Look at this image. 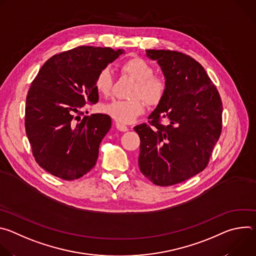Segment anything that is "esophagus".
Listing matches in <instances>:
<instances>
[{"mask_svg":"<svg viewBox=\"0 0 256 256\" xmlns=\"http://www.w3.org/2000/svg\"><path fill=\"white\" fill-rule=\"evenodd\" d=\"M116 128L120 132H128V128L126 126L120 124V122H116Z\"/></svg>","mask_w":256,"mask_h":256,"instance_id":"34e87169","label":"esophagus"}]
</instances>
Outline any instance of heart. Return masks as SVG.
<instances>
[{
    "label": "heart",
    "mask_w": 256,
    "mask_h": 256,
    "mask_svg": "<svg viewBox=\"0 0 256 256\" xmlns=\"http://www.w3.org/2000/svg\"><path fill=\"white\" fill-rule=\"evenodd\" d=\"M120 70L136 81L132 91V96L136 98L112 100L103 106V112L120 124H130L144 112V104L141 100L149 105L159 104L166 94L167 83L163 77L154 75V68L149 62L138 56L124 62ZM112 84L110 70L102 68L95 78L96 90L107 96L112 91Z\"/></svg>",
    "instance_id": "1"
}]
</instances>
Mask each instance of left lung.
I'll list each match as a JSON object with an SVG mask.
<instances>
[{
	"mask_svg": "<svg viewBox=\"0 0 256 256\" xmlns=\"http://www.w3.org/2000/svg\"><path fill=\"white\" fill-rule=\"evenodd\" d=\"M147 56L161 66L167 90L149 124L134 128L140 140L138 167L154 184L169 186L208 166L221 136L223 106L206 72L192 56L165 50H148Z\"/></svg>",
	"mask_w": 256,
	"mask_h": 256,
	"instance_id": "8db88e82",
	"label": "left lung"
}]
</instances>
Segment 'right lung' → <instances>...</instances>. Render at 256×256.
Segmentation results:
<instances>
[{"label": "right lung", "mask_w": 256, "mask_h": 256, "mask_svg": "<svg viewBox=\"0 0 256 256\" xmlns=\"http://www.w3.org/2000/svg\"><path fill=\"white\" fill-rule=\"evenodd\" d=\"M124 50L78 46L52 56L26 97L25 130L38 164L64 180H75L96 164L99 144L112 128L107 114L83 116L98 102L95 78Z\"/></svg>", "instance_id": "obj_1"}]
</instances>
